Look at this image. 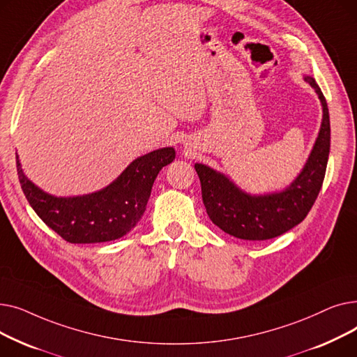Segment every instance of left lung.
<instances>
[{
  "mask_svg": "<svg viewBox=\"0 0 357 357\" xmlns=\"http://www.w3.org/2000/svg\"><path fill=\"white\" fill-rule=\"evenodd\" d=\"M304 79L315 89L323 107L320 133L305 166L284 191L250 195L224 174L195 163L205 210L224 233L243 240H269L287 233L310 213L324 181L330 153V116L320 86L311 77Z\"/></svg>",
  "mask_w": 357,
  "mask_h": 357,
  "instance_id": "left-lung-1",
  "label": "left lung"
}]
</instances>
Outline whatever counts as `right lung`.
<instances>
[{"label": "right lung", "mask_w": 357, "mask_h": 357, "mask_svg": "<svg viewBox=\"0 0 357 357\" xmlns=\"http://www.w3.org/2000/svg\"><path fill=\"white\" fill-rule=\"evenodd\" d=\"M17 159L22 190L47 227L69 243H102L126 236L142 218L160 169L175 159L174 147L131 162L105 188L79 197H54L36 186Z\"/></svg>", "instance_id": "1"}]
</instances>
